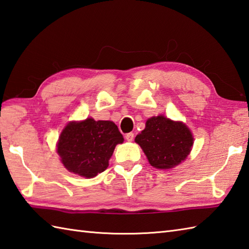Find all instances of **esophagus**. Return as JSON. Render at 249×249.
<instances>
[{"label": "esophagus", "mask_w": 249, "mask_h": 249, "mask_svg": "<svg viewBox=\"0 0 249 249\" xmlns=\"http://www.w3.org/2000/svg\"><path fill=\"white\" fill-rule=\"evenodd\" d=\"M125 140L128 142H132L134 140V133H132V132H130V133L125 134Z\"/></svg>", "instance_id": "obj_1"}]
</instances>
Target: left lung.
I'll use <instances>...</instances> for the list:
<instances>
[{"mask_svg": "<svg viewBox=\"0 0 249 249\" xmlns=\"http://www.w3.org/2000/svg\"><path fill=\"white\" fill-rule=\"evenodd\" d=\"M135 142L150 165L169 170L181 163L190 154L194 136L185 124L160 115L146 121L145 129L136 135Z\"/></svg>", "mask_w": 249, "mask_h": 249, "instance_id": "1", "label": "left lung"}]
</instances>
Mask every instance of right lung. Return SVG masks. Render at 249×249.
<instances>
[{"label": "right lung", "instance_id": "right-lung-1", "mask_svg": "<svg viewBox=\"0 0 249 249\" xmlns=\"http://www.w3.org/2000/svg\"><path fill=\"white\" fill-rule=\"evenodd\" d=\"M124 136L113 121L87 118L71 121L61 132L57 153L65 169L85 178H92L108 166V160Z\"/></svg>", "mask_w": 249, "mask_h": 249}]
</instances>
